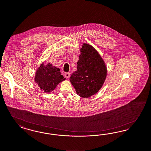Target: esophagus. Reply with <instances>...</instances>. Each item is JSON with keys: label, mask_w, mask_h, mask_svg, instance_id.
<instances>
[{"label": "esophagus", "mask_w": 151, "mask_h": 151, "mask_svg": "<svg viewBox=\"0 0 151 151\" xmlns=\"http://www.w3.org/2000/svg\"><path fill=\"white\" fill-rule=\"evenodd\" d=\"M64 76L66 78H68L70 77V73H64Z\"/></svg>", "instance_id": "1"}]
</instances>
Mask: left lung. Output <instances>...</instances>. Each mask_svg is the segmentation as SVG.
Returning <instances> with one entry per match:
<instances>
[{
  "instance_id": "left-lung-1",
  "label": "left lung",
  "mask_w": 151,
  "mask_h": 151,
  "mask_svg": "<svg viewBox=\"0 0 151 151\" xmlns=\"http://www.w3.org/2000/svg\"><path fill=\"white\" fill-rule=\"evenodd\" d=\"M77 63V70L70 81L79 96L88 98L102 87L107 73L106 66L98 52L86 43L81 49Z\"/></svg>"
}]
</instances>
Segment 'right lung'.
I'll use <instances>...</instances> for the list:
<instances>
[{"label":"right lung","instance_id":"obj_1","mask_svg":"<svg viewBox=\"0 0 151 151\" xmlns=\"http://www.w3.org/2000/svg\"><path fill=\"white\" fill-rule=\"evenodd\" d=\"M65 79L61 75L60 68L53 66L51 63H48L46 65L42 64L38 68L35 80L44 92L50 93Z\"/></svg>","mask_w":151,"mask_h":151}]
</instances>
